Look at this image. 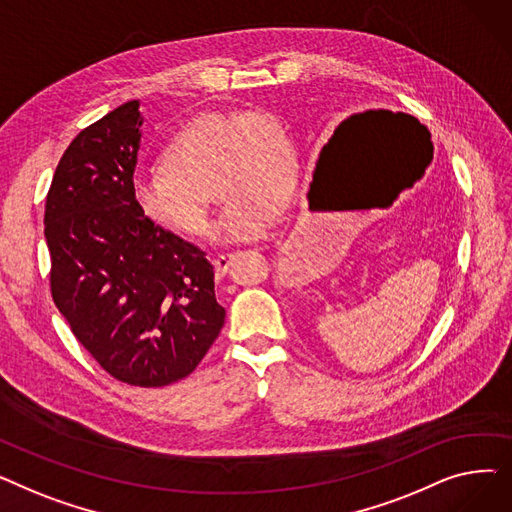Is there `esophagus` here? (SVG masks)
I'll use <instances>...</instances> for the list:
<instances>
[{
	"label": "esophagus",
	"mask_w": 512,
	"mask_h": 512,
	"mask_svg": "<svg viewBox=\"0 0 512 512\" xmlns=\"http://www.w3.org/2000/svg\"><path fill=\"white\" fill-rule=\"evenodd\" d=\"M228 265H230V253H220L213 257V270L215 276H226L228 272Z\"/></svg>",
	"instance_id": "1"
}]
</instances>
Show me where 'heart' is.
Returning a JSON list of instances; mask_svg holds the SVG:
<instances>
[{
	"label": "heart",
	"instance_id": "b5f03b06",
	"mask_svg": "<svg viewBox=\"0 0 512 512\" xmlns=\"http://www.w3.org/2000/svg\"><path fill=\"white\" fill-rule=\"evenodd\" d=\"M209 182L224 201L218 232L226 240L261 236L294 182V155L280 122L265 112H209L178 126L161 166L137 176L132 195L145 218L186 236L209 232Z\"/></svg>",
	"mask_w": 512,
	"mask_h": 512
}]
</instances>
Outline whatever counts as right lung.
<instances>
[{"mask_svg": "<svg viewBox=\"0 0 512 512\" xmlns=\"http://www.w3.org/2000/svg\"><path fill=\"white\" fill-rule=\"evenodd\" d=\"M139 101L76 134L45 201L49 288L76 340L112 378L141 388L193 373L218 338L205 253L149 222L132 195Z\"/></svg>", "mask_w": 512, "mask_h": 512, "instance_id": "add662e5", "label": "right lung"}]
</instances>
